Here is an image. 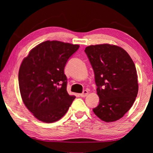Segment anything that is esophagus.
Listing matches in <instances>:
<instances>
[{
  "mask_svg": "<svg viewBox=\"0 0 153 153\" xmlns=\"http://www.w3.org/2000/svg\"><path fill=\"white\" fill-rule=\"evenodd\" d=\"M88 93H89V92L87 91V90H85V91H83V92L82 93H80L79 95H80V97H85L87 95V94H88Z\"/></svg>",
  "mask_w": 153,
  "mask_h": 153,
  "instance_id": "1",
  "label": "esophagus"
}]
</instances>
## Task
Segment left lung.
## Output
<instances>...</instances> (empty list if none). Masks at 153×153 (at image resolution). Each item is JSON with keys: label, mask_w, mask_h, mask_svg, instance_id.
Here are the masks:
<instances>
[{"label": "left lung", "mask_w": 153, "mask_h": 153, "mask_svg": "<svg viewBox=\"0 0 153 153\" xmlns=\"http://www.w3.org/2000/svg\"><path fill=\"white\" fill-rule=\"evenodd\" d=\"M95 74L99 105L93 110L106 122L116 121L131 108L138 93L137 70L122 48L109 44L85 49Z\"/></svg>", "instance_id": "1"}]
</instances>
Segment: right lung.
Masks as SVG:
<instances>
[{
  "instance_id": "right-lung-1",
  "label": "right lung",
  "mask_w": 153,
  "mask_h": 153,
  "mask_svg": "<svg viewBox=\"0 0 153 153\" xmlns=\"http://www.w3.org/2000/svg\"><path fill=\"white\" fill-rule=\"evenodd\" d=\"M79 47L78 45L46 41L31 49L23 60L18 73L22 99L40 121H58L76 98L67 92L64 70L68 59Z\"/></svg>"
}]
</instances>
